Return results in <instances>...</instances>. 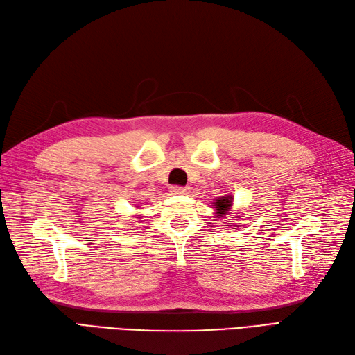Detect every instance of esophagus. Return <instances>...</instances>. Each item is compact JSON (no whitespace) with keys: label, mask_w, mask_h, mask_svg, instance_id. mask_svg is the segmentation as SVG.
<instances>
[{"label":"esophagus","mask_w":355,"mask_h":355,"mask_svg":"<svg viewBox=\"0 0 355 355\" xmlns=\"http://www.w3.org/2000/svg\"><path fill=\"white\" fill-rule=\"evenodd\" d=\"M187 191H188L187 187H179V185L170 187V192H171V194H185Z\"/></svg>","instance_id":"34e87169"}]
</instances>
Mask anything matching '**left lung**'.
I'll list each match as a JSON object with an SVG mask.
<instances>
[{
    "mask_svg": "<svg viewBox=\"0 0 355 355\" xmlns=\"http://www.w3.org/2000/svg\"><path fill=\"white\" fill-rule=\"evenodd\" d=\"M213 206H214V210H216L218 216L223 218V214H227L232 206V197H220L213 202Z\"/></svg>",
    "mask_w": 355,
    "mask_h": 355,
    "instance_id": "obj_1",
    "label": "left lung"
}]
</instances>
